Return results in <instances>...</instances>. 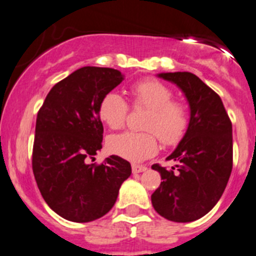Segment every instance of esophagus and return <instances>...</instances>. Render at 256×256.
Here are the masks:
<instances>
[{
    "instance_id": "obj_1",
    "label": "esophagus",
    "mask_w": 256,
    "mask_h": 256,
    "mask_svg": "<svg viewBox=\"0 0 256 256\" xmlns=\"http://www.w3.org/2000/svg\"><path fill=\"white\" fill-rule=\"evenodd\" d=\"M148 170V168L146 166H142V165H132V172L134 174H140V172H144V171Z\"/></svg>"
}]
</instances>
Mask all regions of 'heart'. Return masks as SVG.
Returning <instances> with one entry per match:
<instances>
[{
  "label": "heart",
  "instance_id": "b5f03b06",
  "mask_svg": "<svg viewBox=\"0 0 256 256\" xmlns=\"http://www.w3.org/2000/svg\"><path fill=\"white\" fill-rule=\"evenodd\" d=\"M136 106L150 108L144 128L148 132H126L108 138V150L120 158L138 162L158 151V138L164 144H176L188 128V112L181 104L172 101V91L158 80H145L131 88ZM128 105L116 91L106 94L98 105L100 118L111 128H120L125 124Z\"/></svg>",
  "mask_w": 256,
  "mask_h": 256
}]
</instances>
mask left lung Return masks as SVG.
I'll list each match as a JSON object with an SVG mask.
<instances>
[{"label":"left lung","instance_id":"8db88e82","mask_svg":"<svg viewBox=\"0 0 256 256\" xmlns=\"http://www.w3.org/2000/svg\"><path fill=\"white\" fill-rule=\"evenodd\" d=\"M158 78L181 90L190 108L185 135L166 160L170 170L155 164L161 184L151 195L158 214L175 222L206 215L224 192L232 168V126L220 96L191 72H161Z\"/></svg>","mask_w":256,"mask_h":256}]
</instances>
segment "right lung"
Here are the masks:
<instances>
[{"mask_svg": "<svg viewBox=\"0 0 256 256\" xmlns=\"http://www.w3.org/2000/svg\"><path fill=\"white\" fill-rule=\"evenodd\" d=\"M122 80L115 68H81L51 88L37 114L32 170L46 204L64 219H100L131 175L130 162L120 156L88 162L102 148L101 98Z\"/></svg>", "mask_w": 256, "mask_h": 256, "instance_id": "add662e5", "label": "right lung"}]
</instances>
